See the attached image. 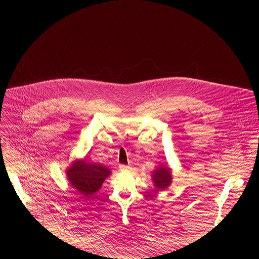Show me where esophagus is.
<instances>
[{"label": "esophagus", "mask_w": 259, "mask_h": 259, "mask_svg": "<svg viewBox=\"0 0 259 259\" xmlns=\"http://www.w3.org/2000/svg\"><path fill=\"white\" fill-rule=\"evenodd\" d=\"M130 169L129 166H125V165H119V170L120 171H128Z\"/></svg>", "instance_id": "obj_1"}]
</instances>
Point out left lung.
Segmentation results:
<instances>
[{
    "instance_id": "left-lung-1",
    "label": "left lung",
    "mask_w": 259,
    "mask_h": 259,
    "mask_svg": "<svg viewBox=\"0 0 259 259\" xmlns=\"http://www.w3.org/2000/svg\"><path fill=\"white\" fill-rule=\"evenodd\" d=\"M151 180L155 188V191H164L172 184V169L168 166L167 162L165 165L157 166L155 170L152 171Z\"/></svg>"
}]
</instances>
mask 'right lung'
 Returning a JSON list of instances; mask_svg holds the SVG:
<instances>
[{
    "label": "right lung",
    "instance_id": "1",
    "mask_svg": "<svg viewBox=\"0 0 259 259\" xmlns=\"http://www.w3.org/2000/svg\"><path fill=\"white\" fill-rule=\"evenodd\" d=\"M67 181L83 198H90L101 189L105 180L111 175V170L86 158H78L71 162L65 171Z\"/></svg>",
    "mask_w": 259,
    "mask_h": 259
}]
</instances>
